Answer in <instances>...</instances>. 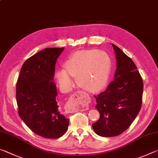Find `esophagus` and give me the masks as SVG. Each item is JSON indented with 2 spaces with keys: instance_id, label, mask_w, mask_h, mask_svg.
I'll return each instance as SVG.
<instances>
[{
  "instance_id": "34e87169",
  "label": "esophagus",
  "mask_w": 158,
  "mask_h": 158,
  "mask_svg": "<svg viewBox=\"0 0 158 158\" xmlns=\"http://www.w3.org/2000/svg\"><path fill=\"white\" fill-rule=\"evenodd\" d=\"M81 95H85V93L81 90L77 91L71 95L65 105V111L67 113H73L77 110L79 102V99Z\"/></svg>"
}]
</instances>
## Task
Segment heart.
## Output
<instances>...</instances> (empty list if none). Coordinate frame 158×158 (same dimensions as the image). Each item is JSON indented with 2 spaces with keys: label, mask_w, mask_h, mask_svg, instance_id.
I'll return each instance as SVG.
<instances>
[{
  "label": "heart",
  "mask_w": 158,
  "mask_h": 158,
  "mask_svg": "<svg viewBox=\"0 0 158 158\" xmlns=\"http://www.w3.org/2000/svg\"><path fill=\"white\" fill-rule=\"evenodd\" d=\"M65 71L56 74L59 84L69 87L73 84L71 77H77L83 89L96 92L105 88L110 74V60L105 52L97 50L79 51L64 63Z\"/></svg>",
  "instance_id": "b5f03b06"
}]
</instances>
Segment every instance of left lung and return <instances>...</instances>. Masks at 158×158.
<instances>
[{"label":"left lung","mask_w":158,"mask_h":158,"mask_svg":"<svg viewBox=\"0 0 158 158\" xmlns=\"http://www.w3.org/2000/svg\"><path fill=\"white\" fill-rule=\"evenodd\" d=\"M116 58L114 80L105 91L95 96V108L100 118L93 129L101 137H115L130 126L142 104L143 84L135 63L123 51L112 44Z\"/></svg>","instance_id":"left-lung-1"}]
</instances>
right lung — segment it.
Instances as JSON below:
<instances>
[{
	"label": "right lung",
	"mask_w": 158,
	"mask_h": 158,
	"mask_svg": "<svg viewBox=\"0 0 158 158\" xmlns=\"http://www.w3.org/2000/svg\"><path fill=\"white\" fill-rule=\"evenodd\" d=\"M62 48H47L28 58L21 67L16 98L21 120L36 135L59 138L66 132L69 119L60 113L53 82L57 58Z\"/></svg>",
	"instance_id": "right-lung-1"
}]
</instances>
